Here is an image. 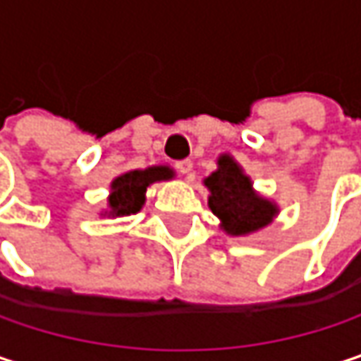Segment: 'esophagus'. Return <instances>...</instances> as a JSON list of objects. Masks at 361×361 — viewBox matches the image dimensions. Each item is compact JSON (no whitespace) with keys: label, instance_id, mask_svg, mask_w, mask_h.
Instances as JSON below:
<instances>
[{"label":"esophagus","instance_id":"1","mask_svg":"<svg viewBox=\"0 0 361 361\" xmlns=\"http://www.w3.org/2000/svg\"><path fill=\"white\" fill-rule=\"evenodd\" d=\"M176 169L180 171L181 176L190 178V176H192V161H190V159H183V161H178V163H176Z\"/></svg>","mask_w":361,"mask_h":361}]
</instances>
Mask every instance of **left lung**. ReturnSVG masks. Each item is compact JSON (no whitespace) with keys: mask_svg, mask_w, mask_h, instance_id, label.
Listing matches in <instances>:
<instances>
[{"mask_svg":"<svg viewBox=\"0 0 361 361\" xmlns=\"http://www.w3.org/2000/svg\"><path fill=\"white\" fill-rule=\"evenodd\" d=\"M216 165L204 185L211 192L209 207L221 219V227L229 235H247L267 227L277 216V204L254 192L252 180L231 154H221Z\"/></svg>","mask_w":361,"mask_h":361,"instance_id":"obj_1","label":"left lung"}]
</instances>
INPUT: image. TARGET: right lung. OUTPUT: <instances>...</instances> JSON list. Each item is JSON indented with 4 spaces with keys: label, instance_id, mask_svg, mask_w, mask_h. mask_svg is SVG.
I'll return each instance as SVG.
<instances>
[{
    "label": "right lung",
    "instance_id": "right-lung-1",
    "mask_svg": "<svg viewBox=\"0 0 361 361\" xmlns=\"http://www.w3.org/2000/svg\"><path fill=\"white\" fill-rule=\"evenodd\" d=\"M173 169L159 165L148 169H134L126 171L119 178L111 181V194H109V216H126V214L138 213L147 200V188L154 181L171 180Z\"/></svg>",
    "mask_w": 361,
    "mask_h": 361
}]
</instances>
